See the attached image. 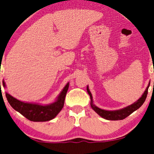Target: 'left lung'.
<instances>
[{
	"label": "left lung",
	"mask_w": 154,
	"mask_h": 154,
	"mask_svg": "<svg viewBox=\"0 0 154 154\" xmlns=\"http://www.w3.org/2000/svg\"><path fill=\"white\" fill-rule=\"evenodd\" d=\"M148 88L149 86H147V88H146V90L144 91V94H142V97L139 99L136 102H135L133 104L130 105V106L125 107V108L119 110H115V111H107V110L101 109L98 108V107L95 106L94 105H93L92 103V96H91V92H90L89 89H88V87L87 86V91H88V94H89L90 97H91V106L97 114L100 116H101L103 119H106V120H112V121H117V120H123L125 118H127V116H130V114L133 112L134 111H136V109L141 107L142 104L144 103V102L145 101V99L147 97V92H148Z\"/></svg>",
	"instance_id": "left-lung-1"
}]
</instances>
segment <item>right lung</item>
<instances>
[{
	"label": "right lung",
	"mask_w": 154,
	"mask_h": 154,
	"mask_svg": "<svg viewBox=\"0 0 154 154\" xmlns=\"http://www.w3.org/2000/svg\"><path fill=\"white\" fill-rule=\"evenodd\" d=\"M3 86L4 87L6 86L4 81H3ZM68 86L69 85L67 83V85L64 87L62 92L60 93L57 101L46 106L20 101L8 93H6V97L10 106L28 120L32 122H47L54 119L63 109L64 106L65 97L68 89Z\"/></svg>",
	"instance_id": "right-lung-1"
}]
</instances>
